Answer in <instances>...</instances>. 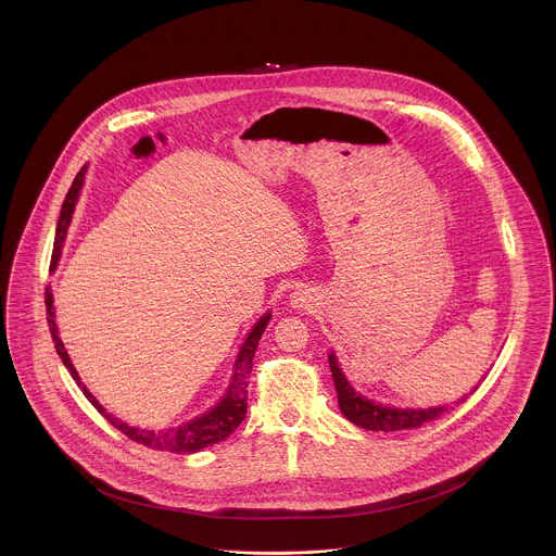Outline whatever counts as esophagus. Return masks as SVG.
Returning a JSON list of instances; mask_svg holds the SVG:
<instances>
[{
    "mask_svg": "<svg viewBox=\"0 0 556 556\" xmlns=\"http://www.w3.org/2000/svg\"><path fill=\"white\" fill-rule=\"evenodd\" d=\"M293 304H295L298 308H308V306H311L308 295H306L304 291H295V293H293Z\"/></svg>",
    "mask_w": 556,
    "mask_h": 556,
    "instance_id": "34e87169",
    "label": "esophagus"
}]
</instances>
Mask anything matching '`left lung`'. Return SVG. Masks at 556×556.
I'll use <instances>...</instances> for the list:
<instances>
[{"label": "left lung", "mask_w": 556, "mask_h": 556, "mask_svg": "<svg viewBox=\"0 0 556 556\" xmlns=\"http://www.w3.org/2000/svg\"><path fill=\"white\" fill-rule=\"evenodd\" d=\"M329 368H331V377H333V383H336L340 410L344 413V417L349 421H353L359 428L383 430V432L410 430V428H419V426H424L428 421H434L441 415L450 413L447 406L413 410V408H394V406L375 404V402H370V400L353 392V388L346 383L342 370L338 368V362H336L333 353H329Z\"/></svg>", "instance_id": "8db88e82"}]
</instances>
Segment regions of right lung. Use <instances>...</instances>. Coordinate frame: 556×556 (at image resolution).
I'll use <instances>...</instances> for the list:
<instances>
[{"label": "right lung", "instance_id": "1", "mask_svg": "<svg viewBox=\"0 0 556 556\" xmlns=\"http://www.w3.org/2000/svg\"><path fill=\"white\" fill-rule=\"evenodd\" d=\"M83 177H85V166L80 168L66 194V201L62 205V214H60V223H58V231H55V245H53V265L58 263L60 258V252H62V243L66 239V229L71 225V218H73V210H75V201L79 197L80 186H83ZM45 304H47V320H49V329H51V336H53V342H55V349H58V355L62 357L64 366L68 368L71 377L77 381L80 390L85 397L93 404V408L111 424L115 426L119 432H124L130 441L139 443V445H146L150 450H159V452H173V454H192V452H199L203 447H210L223 439H227L239 424L243 421L245 417V410H248V377H250V370H252V357H254V351L258 346V340L269 323L271 315H265L261 318L254 329L250 331V336L245 338L241 351H239L238 357V372L233 375V383L227 392V396L220 400V404L216 408H212L210 413H205L203 417H197L192 419L190 424H184V426H177V428H168V430H139V428H132V426H126L124 421H119L117 417H113L111 413H106L102 408V404L91 396L87 392L85 386H80L79 375L64 349V342L60 340L58 336V327H55V315H53V295L51 291L47 289L45 293Z\"/></svg>", "mask_w": 556, "mask_h": 556}]
</instances>
